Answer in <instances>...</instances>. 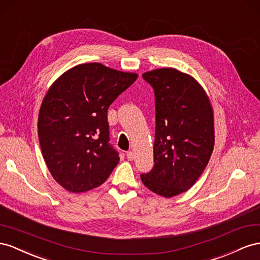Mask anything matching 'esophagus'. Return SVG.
Listing matches in <instances>:
<instances>
[{"label":"esophagus","instance_id":"1","mask_svg":"<svg viewBox=\"0 0 260 260\" xmlns=\"http://www.w3.org/2000/svg\"><path fill=\"white\" fill-rule=\"evenodd\" d=\"M126 157H127V159L129 161H132V160H134L135 154H134V152H133V151H127V152H126Z\"/></svg>","mask_w":260,"mask_h":260}]
</instances>
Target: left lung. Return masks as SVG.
Returning <instances> with one entry per match:
<instances>
[{
  "instance_id": "left-lung-1",
  "label": "left lung",
  "mask_w": 260,
  "mask_h": 260,
  "mask_svg": "<svg viewBox=\"0 0 260 260\" xmlns=\"http://www.w3.org/2000/svg\"><path fill=\"white\" fill-rule=\"evenodd\" d=\"M154 91V165L140 175L147 188L171 198L189 189L208 165L214 146L213 112L195 78L166 68L143 74Z\"/></svg>"
}]
</instances>
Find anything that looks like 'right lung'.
Returning a JSON list of instances; mask_svg holds the SVG:
<instances>
[{"label":"right lung","mask_w":260,"mask_h":260,"mask_svg":"<svg viewBox=\"0 0 260 260\" xmlns=\"http://www.w3.org/2000/svg\"><path fill=\"white\" fill-rule=\"evenodd\" d=\"M137 77L86 63L50 87L39 111L38 136L50 173L66 190L98 187L117 166L118 152L109 143L108 109Z\"/></svg>","instance_id":"obj_1"}]
</instances>
